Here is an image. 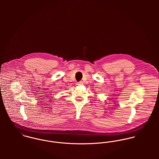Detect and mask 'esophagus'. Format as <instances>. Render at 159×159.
Listing matches in <instances>:
<instances>
[{
	"label": "esophagus",
	"mask_w": 159,
	"mask_h": 159,
	"mask_svg": "<svg viewBox=\"0 0 159 159\" xmlns=\"http://www.w3.org/2000/svg\"><path fill=\"white\" fill-rule=\"evenodd\" d=\"M83 84V83L82 81H80V82H78V83H77L76 85H78V86H80V85H82Z\"/></svg>",
	"instance_id": "1"
}]
</instances>
